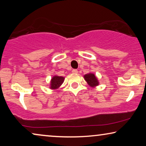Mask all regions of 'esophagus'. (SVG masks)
I'll list each match as a JSON object with an SVG mask.
<instances>
[{
    "label": "esophagus",
    "instance_id": "1",
    "mask_svg": "<svg viewBox=\"0 0 146 146\" xmlns=\"http://www.w3.org/2000/svg\"><path fill=\"white\" fill-rule=\"evenodd\" d=\"M72 73H74V74H77L78 73V70H72Z\"/></svg>",
    "mask_w": 146,
    "mask_h": 146
}]
</instances>
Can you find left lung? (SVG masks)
<instances>
[{
    "mask_svg": "<svg viewBox=\"0 0 146 146\" xmlns=\"http://www.w3.org/2000/svg\"><path fill=\"white\" fill-rule=\"evenodd\" d=\"M84 80L88 83V84L92 88H94L99 85L98 80L94 75V74L88 73L84 76Z\"/></svg>",
    "mask_w": 146,
    "mask_h": 146,
    "instance_id": "8db88e82",
    "label": "left lung"
}]
</instances>
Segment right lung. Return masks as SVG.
Wrapping results in <instances>:
<instances>
[{
	"label": "right lung",
	"mask_w": 146,
	"mask_h": 146,
	"mask_svg": "<svg viewBox=\"0 0 146 146\" xmlns=\"http://www.w3.org/2000/svg\"><path fill=\"white\" fill-rule=\"evenodd\" d=\"M64 81V78L58 76H54L50 80V88L52 90H56L60 87Z\"/></svg>",
	"instance_id": "obj_1"
}]
</instances>
